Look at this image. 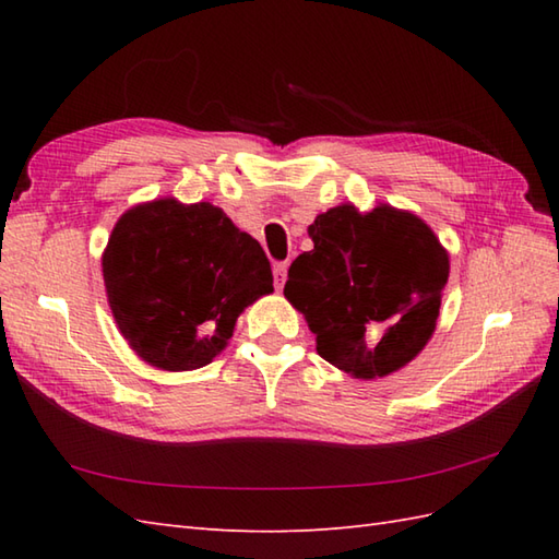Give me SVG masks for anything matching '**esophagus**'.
<instances>
[{"instance_id":"obj_1","label":"esophagus","mask_w":559,"mask_h":559,"mask_svg":"<svg viewBox=\"0 0 559 559\" xmlns=\"http://www.w3.org/2000/svg\"><path fill=\"white\" fill-rule=\"evenodd\" d=\"M286 273H288L286 261H281V264H273V281H276L278 290L283 288V283H286Z\"/></svg>"}]
</instances>
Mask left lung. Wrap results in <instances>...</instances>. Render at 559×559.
Masks as SVG:
<instances>
[{
    "label": "left lung",
    "instance_id": "1",
    "mask_svg": "<svg viewBox=\"0 0 559 559\" xmlns=\"http://www.w3.org/2000/svg\"><path fill=\"white\" fill-rule=\"evenodd\" d=\"M314 247L290 264L288 302L317 353L355 379L389 377L432 338L449 252L411 211L338 204L307 228Z\"/></svg>",
    "mask_w": 559,
    "mask_h": 559
}]
</instances>
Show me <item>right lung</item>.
I'll return each instance as SVG.
<instances>
[{"mask_svg": "<svg viewBox=\"0 0 559 559\" xmlns=\"http://www.w3.org/2000/svg\"><path fill=\"white\" fill-rule=\"evenodd\" d=\"M103 281L129 348L168 372L209 365L245 307L273 293L271 264L252 235L209 201L175 197L122 213L103 252Z\"/></svg>", "mask_w": 559, "mask_h": 559, "instance_id": "1", "label": "right lung"}]
</instances>
